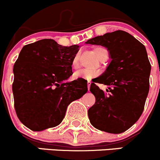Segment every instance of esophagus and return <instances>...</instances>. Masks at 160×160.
I'll use <instances>...</instances> for the list:
<instances>
[{
	"instance_id": "1",
	"label": "esophagus",
	"mask_w": 160,
	"mask_h": 160,
	"mask_svg": "<svg viewBox=\"0 0 160 160\" xmlns=\"http://www.w3.org/2000/svg\"><path fill=\"white\" fill-rule=\"evenodd\" d=\"M90 84H91V82H90V81H88V90H90Z\"/></svg>"
}]
</instances>
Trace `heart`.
I'll use <instances>...</instances> for the list:
<instances>
[{"instance_id":"b5f03b06","label":"heart","mask_w":160,"mask_h":160,"mask_svg":"<svg viewBox=\"0 0 160 160\" xmlns=\"http://www.w3.org/2000/svg\"><path fill=\"white\" fill-rule=\"evenodd\" d=\"M95 53L97 56L99 58V59H101L104 57V55L108 53V51L106 49L103 47H98L94 49ZM72 65L73 68H77L79 66V54H77L73 57L72 61ZM101 74V71L99 70H89V69H83L81 70L77 71L74 73V77L75 78H83L85 80H91L94 77H98Z\"/></svg>"}]
</instances>
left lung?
<instances>
[{"label": "left lung", "mask_w": 160, "mask_h": 160, "mask_svg": "<svg viewBox=\"0 0 160 160\" xmlns=\"http://www.w3.org/2000/svg\"><path fill=\"white\" fill-rule=\"evenodd\" d=\"M86 43L107 48L111 59L104 72L90 85L96 98L88 110L90 123L98 130L122 133L138 120L149 93L151 65L146 47L122 30L94 37ZM95 82L107 85L108 89L101 90Z\"/></svg>", "instance_id": "8db88e82"}]
</instances>
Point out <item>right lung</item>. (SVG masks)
Returning a JSON list of instances; mask_svg holds the SVG:
<instances>
[{
  "label": "right lung",
  "instance_id": "obj_1",
  "mask_svg": "<svg viewBox=\"0 0 160 160\" xmlns=\"http://www.w3.org/2000/svg\"><path fill=\"white\" fill-rule=\"evenodd\" d=\"M79 47L46 38L21 50L13 69L12 90L18 118L29 129L39 132L57 126L69 104L88 92L85 80L67 81Z\"/></svg>",
  "mask_w": 160,
  "mask_h": 160
}]
</instances>
